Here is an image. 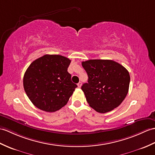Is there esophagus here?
<instances>
[{
    "label": "esophagus",
    "instance_id": "obj_1",
    "mask_svg": "<svg viewBox=\"0 0 155 155\" xmlns=\"http://www.w3.org/2000/svg\"><path fill=\"white\" fill-rule=\"evenodd\" d=\"M81 85H82V82H79L77 84V86H78V88H81Z\"/></svg>",
    "mask_w": 155,
    "mask_h": 155
}]
</instances>
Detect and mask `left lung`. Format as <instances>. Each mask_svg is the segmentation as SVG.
<instances>
[{"mask_svg": "<svg viewBox=\"0 0 155 155\" xmlns=\"http://www.w3.org/2000/svg\"><path fill=\"white\" fill-rule=\"evenodd\" d=\"M82 65L88 79L81 89L90 106L104 114L120 106L129 91L128 71L112 60L91 59L82 61Z\"/></svg>", "mask_w": 155, "mask_h": 155, "instance_id": "1", "label": "left lung"}]
</instances>
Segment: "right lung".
I'll return each instance as SVG.
<instances>
[{"mask_svg":"<svg viewBox=\"0 0 155 155\" xmlns=\"http://www.w3.org/2000/svg\"><path fill=\"white\" fill-rule=\"evenodd\" d=\"M71 60L59 55H45L28 67L23 78L24 91L38 108L54 112L65 106L76 84L67 69Z\"/></svg>","mask_w":155,"mask_h":155,"instance_id":"1","label":"right lung"}]
</instances>
